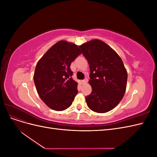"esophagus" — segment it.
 Instances as JSON below:
<instances>
[{"label": "esophagus", "instance_id": "34e87169", "mask_svg": "<svg viewBox=\"0 0 157 157\" xmlns=\"http://www.w3.org/2000/svg\"><path fill=\"white\" fill-rule=\"evenodd\" d=\"M87 80H88V79H87V78H86L85 79H84V80H82V83L83 84H85L86 83Z\"/></svg>", "mask_w": 157, "mask_h": 157}]
</instances>
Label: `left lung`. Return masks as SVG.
<instances>
[{"mask_svg":"<svg viewBox=\"0 0 157 157\" xmlns=\"http://www.w3.org/2000/svg\"><path fill=\"white\" fill-rule=\"evenodd\" d=\"M90 67L92 93L86 96L94 112L107 113L115 108L126 92L128 74L117 52L105 42L94 39L79 46Z\"/></svg>","mask_w":157,"mask_h":157,"instance_id":"obj_1","label":"left lung"}]
</instances>
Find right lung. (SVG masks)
Here are the masks:
<instances>
[{"label": "right lung", "mask_w": 157, "mask_h": 157, "mask_svg": "<svg viewBox=\"0 0 157 157\" xmlns=\"http://www.w3.org/2000/svg\"><path fill=\"white\" fill-rule=\"evenodd\" d=\"M82 52L75 44L60 40L36 64L33 79L38 94L46 105L57 111L69 107L78 93L70 65Z\"/></svg>", "instance_id": "right-lung-1"}]
</instances>
